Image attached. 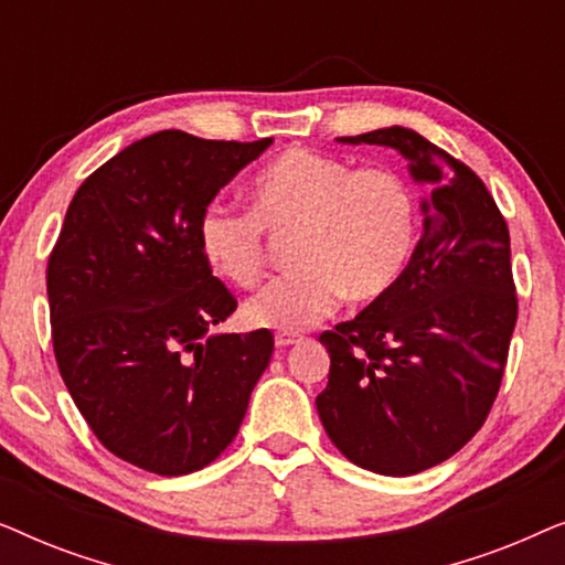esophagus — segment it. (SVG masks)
<instances>
[{
	"instance_id": "esophagus-1",
	"label": "esophagus",
	"mask_w": 565,
	"mask_h": 565,
	"mask_svg": "<svg viewBox=\"0 0 565 565\" xmlns=\"http://www.w3.org/2000/svg\"><path fill=\"white\" fill-rule=\"evenodd\" d=\"M300 342H303V337L292 334V331H277V334H275V344L280 347V350H282V347H292V344H300Z\"/></svg>"
}]
</instances>
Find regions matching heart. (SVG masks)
<instances>
[{
  "label": "heart",
  "instance_id": "1",
  "mask_svg": "<svg viewBox=\"0 0 565 565\" xmlns=\"http://www.w3.org/2000/svg\"><path fill=\"white\" fill-rule=\"evenodd\" d=\"M265 226L298 228L296 269L246 300L252 327L300 331L329 316L347 296L354 303L393 288L416 246L412 184L388 167L352 169L311 149H290L257 174L252 211L207 205L198 244L207 265L238 288L265 273Z\"/></svg>",
  "mask_w": 565,
  "mask_h": 565
}]
</instances>
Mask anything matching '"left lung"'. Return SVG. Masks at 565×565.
I'll return each mask as SVG.
<instances>
[{
	"label": "left lung",
	"mask_w": 565,
	"mask_h": 565,
	"mask_svg": "<svg viewBox=\"0 0 565 565\" xmlns=\"http://www.w3.org/2000/svg\"><path fill=\"white\" fill-rule=\"evenodd\" d=\"M339 143L398 151L422 198L424 234L393 288L323 331L331 367L321 424L354 466L414 476L481 429L516 323L509 228L486 184L412 128Z\"/></svg>",
	"instance_id": "1"
}]
</instances>
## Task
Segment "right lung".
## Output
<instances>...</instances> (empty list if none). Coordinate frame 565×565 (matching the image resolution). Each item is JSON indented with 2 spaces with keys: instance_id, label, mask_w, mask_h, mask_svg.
Masks as SVG:
<instances>
[{
  "instance_id": "add662e5",
  "label": "right lung",
  "mask_w": 565,
  "mask_h": 565,
  "mask_svg": "<svg viewBox=\"0 0 565 565\" xmlns=\"http://www.w3.org/2000/svg\"><path fill=\"white\" fill-rule=\"evenodd\" d=\"M262 141L159 130L92 172L49 259L53 352L76 408L113 455L188 476L231 445L273 358L267 329L218 334L236 300L198 221Z\"/></svg>"
}]
</instances>
